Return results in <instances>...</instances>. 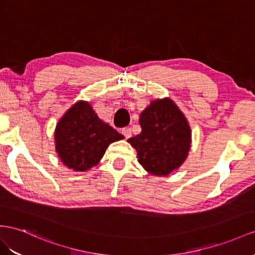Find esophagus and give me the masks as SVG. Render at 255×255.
Masks as SVG:
<instances>
[{"mask_svg":"<svg viewBox=\"0 0 255 255\" xmlns=\"http://www.w3.org/2000/svg\"><path fill=\"white\" fill-rule=\"evenodd\" d=\"M122 133L124 134V136H125L126 139H128V138H130V136H131V129L128 128V127L123 128L122 129Z\"/></svg>","mask_w":255,"mask_h":255,"instance_id":"obj_1","label":"esophagus"}]
</instances>
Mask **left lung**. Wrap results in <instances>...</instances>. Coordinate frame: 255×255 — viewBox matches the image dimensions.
Listing matches in <instances>:
<instances>
[{
  "mask_svg": "<svg viewBox=\"0 0 255 255\" xmlns=\"http://www.w3.org/2000/svg\"><path fill=\"white\" fill-rule=\"evenodd\" d=\"M140 134L128 139L139 162L153 175H168L183 164L191 147V129L170 99L153 101L140 115Z\"/></svg>",
  "mask_w": 255,
  "mask_h": 255,
  "instance_id": "left-lung-1",
  "label": "left lung"
}]
</instances>
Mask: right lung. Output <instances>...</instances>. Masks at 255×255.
<instances>
[{
    "mask_svg": "<svg viewBox=\"0 0 255 255\" xmlns=\"http://www.w3.org/2000/svg\"><path fill=\"white\" fill-rule=\"evenodd\" d=\"M124 135L103 123L87 102L75 103L56 128V151L63 164L75 171L97 165L110 143Z\"/></svg>",
    "mask_w": 255,
    "mask_h": 255,
    "instance_id": "1",
    "label": "right lung"
}]
</instances>
